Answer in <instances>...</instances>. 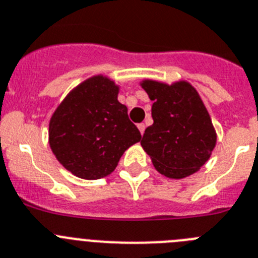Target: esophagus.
<instances>
[{"label": "esophagus", "instance_id": "esophagus-1", "mask_svg": "<svg viewBox=\"0 0 258 258\" xmlns=\"http://www.w3.org/2000/svg\"><path fill=\"white\" fill-rule=\"evenodd\" d=\"M138 128H139V131H140V134H144V131H145V124L144 123H139L138 124Z\"/></svg>", "mask_w": 258, "mask_h": 258}]
</instances>
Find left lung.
<instances>
[{
    "label": "left lung",
    "instance_id": "obj_1",
    "mask_svg": "<svg viewBox=\"0 0 258 258\" xmlns=\"http://www.w3.org/2000/svg\"><path fill=\"white\" fill-rule=\"evenodd\" d=\"M140 86L153 101V124L140 144L154 169L170 179L199 171L217 144L216 128L199 92L187 80L167 84L144 79Z\"/></svg>",
    "mask_w": 258,
    "mask_h": 258
}]
</instances>
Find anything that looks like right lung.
I'll use <instances>...</instances> for the list:
<instances>
[{
    "label": "right lung",
    "mask_w": 258,
    "mask_h": 258,
    "mask_svg": "<svg viewBox=\"0 0 258 258\" xmlns=\"http://www.w3.org/2000/svg\"><path fill=\"white\" fill-rule=\"evenodd\" d=\"M118 93L119 86L109 76L93 75L67 93L49 120L51 152L78 178L110 175L123 153L142 139Z\"/></svg>",
    "instance_id": "right-lung-1"
}]
</instances>
